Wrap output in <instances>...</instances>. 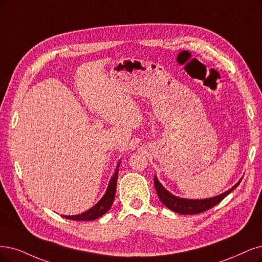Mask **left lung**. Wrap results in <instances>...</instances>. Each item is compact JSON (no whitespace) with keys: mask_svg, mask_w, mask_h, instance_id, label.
<instances>
[{"mask_svg":"<svg viewBox=\"0 0 262 262\" xmlns=\"http://www.w3.org/2000/svg\"><path fill=\"white\" fill-rule=\"evenodd\" d=\"M242 179L233 188H231L227 192L222 193V194L217 195L215 198L205 199V200H187V199H180L172 195L165 188H163V186L159 182L157 177H154V187H156L157 193L161 202L167 208L182 215H194V214H200V212L208 210L211 207L216 206L218 203H220L229 194V193H231L239 185Z\"/></svg>","mask_w":262,"mask_h":262,"instance_id":"left-lung-1","label":"left lung"}]
</instances>
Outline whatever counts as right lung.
<instances>
[{
	"instance_id": "obj_1",
	"label": "right lung",
	"mask_w": 262,
	"mask_h": 262,
	"mask_svg": "<svg viewBox=\"0 0 262 262\" xmlns=\"http://www.w3.org/2000/svg\"><path fill=\"white\" fill-rule=\"evenodd\" d=\"M119 166L120 163L118 165V168H116L114 175L109 183L108 189H106V192L104 193L103 198L97 203V204L91 208L90 210H87L81 215H75V216H63L67 219H71V220H77V221H91V220H95L97 218L101 217L102 215H104L106 211H108L114 201V196H115V191H116V181H118V173H119Z\"/></svg>"
}]
</instances>
